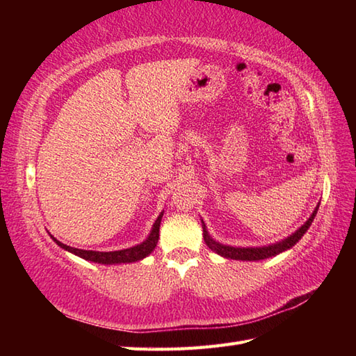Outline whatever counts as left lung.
I'll list each match as a JSON object with an SVG mask.
<instances>
[{
    "label": "left lung",
    "mask_w": 356,
    "mask_h": 356,
    "mask_svg": "<svg viewBox=\"0 0 356 356\" xmlns=\"http://www.w3.org/2000/svg\"><path fill=\"white\" fill-rule=\"evenodd\" d=\"M320 205H316V208L314 209V213L311 214V217L307 218L305 222V225H301L300 228L295 231L293 234H291L289 237L283 238L282 241H277V243H272L268 246H255V248H237V246H229V245H223L218 243L213 237L209 236V232L207 229V225L203 223L202 220V228H203V238H205V243L208 245V248L211 251H214L216 254L225 257V259H231V260H243V261H259V260H264L269 259V257H275L278 254H282L287 249H291L298 240H301V237L305 236L306 231L309 229V226L312 225L314 218L316 216V211H318Z\"/></svg>",
    "instance_id": "1"
}]
</instances>
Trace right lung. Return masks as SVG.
Listing matches in <instances>:
<instances>
[{
    "instance_id": "right-lung-1",
    "label": "right lung",
    "mask_w": 356,
    "mask_h": 356,
    "mask_svg": "<svg viewBox=\"0 0 356 356\" xmlns=\"http://www.w3.org/2000/svg\"><path fill=\"white\" fill-rule=\"evenodd\" d=\"M162 216L163 213L159 214V217L156 218V222L153 225V228H151L148 237L142 241V243L131 246V248H127V249H120V251H110V252H99V251H87V249H78V248H72V246H67L61 241L56 240L53 236L51 240L55 241V243L65 249V251H69L74 255L81 257V259L88 260V261H93V263H101V264H120V263H134V261H139L142 259H145L151 252L154 251V248L157 245V240H159V228H161V222H162Z\"/></svg>"
}]
</instances>
